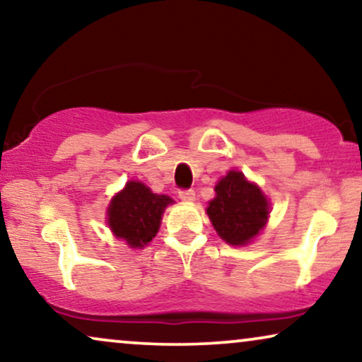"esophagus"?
I'll return each instance as SVG.
<instances>
[{
    "mask_svg": "<svg viewBox=\"0 0 362 362\" xmlns=\"http://www.w3.org/2000/svg\"><path fill=\"white\" fill-rule=\"evenodd\" d=\"M180 197L185 202H192L196 199V192L192 189H181L180 191Z\"/></svg>",
    "mask_w": 362,
    "mask_h": 362,
    "instance_id": "obj_1",
    "label": "esophagus"
}]
</instances>
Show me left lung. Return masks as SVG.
Returning a JSON list of instances; mask_svg holds the SVG:
<instances>
[{"mask_svg":"<svg viewBox=\"0 0 362 362\" xmlns=\"http://www.w3.org/2000/svg\"><path fill=\"white\" fill-rule=\"evenodd\" d=\"M207 214L221 239L232 245H244L264 229L269 202L242 173L229 171L217 182Z\"/></svg>","mask_w":362,"mask_h":362,"instance_id":"obj_1","label":"left lung"}]
</instances>
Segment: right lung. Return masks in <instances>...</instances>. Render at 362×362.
<instances>
[{
  "label": "right lung",
  "instance_id": "right-lung-1",
  "mask_svg": "<svg viewBox=\"0 0 362 362\" xmlns=\"http://www.w3.org/2000/svg\"><path fill=\"white\" fill-rule=\"evenodd\" d=\"M173 199L153 194L143 182H127L108 207V226L130 247H145L160 229L161 214Z\"/></svg>",
  "mask_w": 362,
  "mask_h": 362
}]
</instances>
